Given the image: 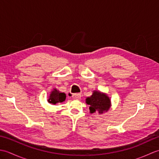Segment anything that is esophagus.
I'll return each mask as SVG.
<instances>
[{"mask_svg": "<svg viewBox=\"0 0 159 159\" xmlns=\"http://www.w3.org/2000/svg\"><path fill=\"white\" fill-rule=\"evenodd\" d=\"M70 95L72 97V98L74 100H79L80 98V97H81L80 93H70Z\"/></svg>", "mask_w": 159, "mask_h": 159, "instance_id": "obj_1", "label": "esophagus"}]
</instances>
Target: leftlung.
<instances>
[{"label":"left lung","mask_w":159,"mask_h":159,"mask_svg":"<svg viewBox=\"0 0 159 159\" xmlns=\"http://www.w3.org/2000/svg\"><path fill=\"white\" fill-rule=\"evenodd\" d=\"M86 103L89 105V111L91 113L98 111L100 114L109 109L111 107V100L106 93L93 91L92 95L87 98L85 100Z\"/></svg>","instance_id":"obj_1"}]
</instances>
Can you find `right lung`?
Listing matches in <instances>:
<instances>
[{"mask_svg": "<svg viewBox=\"0 0 159 159\" xmlns=\"http://www.w3.org/2000/svg\"><path fill=\"white\" fill-rule=\"evenodd\" d=\"M66 98V93L59 92V91H58L56 89H54L50 94L48 102L50 104H56L57 103H59V102H63V101H65Z\"/></svg>", "mask_w": 159, "mask_h": 159, "instance_id": "obj_1", "label": "right lung"}]
</instances>
